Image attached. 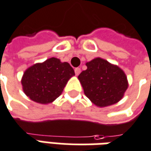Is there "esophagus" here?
Returning a JSON list of instances; mask_svg holds the SVG:
<instances>
[{
  "label": "esophagus",
  "instance_id": "esophagus-1",
  "mask_svg": "<svg viewBox=\"0 0 151 151\" xmlns=\"http://www.w3.org/2000/svg\"><path fill=\"white\" fill-rule=\"evenodd\" d=\"M74 71H75V74L77 76L78 75L79 73H81V68H76L75 69H74Z\"/></svg>",
  "mask_w": 151,
  "mask_h": 151
}]
</instances>
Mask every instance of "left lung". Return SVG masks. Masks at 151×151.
I'll list each match as a JSON object with an SVG mask.
<instances>
[{
	"instance_id": "obj_1",
	"label": "left lung",
	"mask_w": 151,
	"mask_h": 151,
	"mask_svg": "<svg viewBox=\"0 0 151 151\" xmlns=\"http://www.w3.org/2000/svg\"><path fill=\"white\" fill-rule=\"evenodd\" d=\"M86 65L87 68L78 78L86 97L98 107L118 103L128 87L123 69L100 57L87 62Z\"/></svg>"
}]
</instances>
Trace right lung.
<instances>
[{"label":"right lung","instance_id":"obj_1","mask_svg":"<svg viewBox=\"0 0 151 151\" xmlns=\"http://www.w3.org/2000/svg\"><path fill=\"white\" fill-rule=\"evenodd\" d=\"M74 75V70L68 63L51 57L27 68L21 83L28 97L46 105L60 96L68 80Z\"/></svg>","mask_w":151,"mask_h":151}]
</instances>
